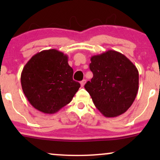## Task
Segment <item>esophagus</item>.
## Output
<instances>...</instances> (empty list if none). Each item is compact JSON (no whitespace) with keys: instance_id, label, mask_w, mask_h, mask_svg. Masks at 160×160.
<instances>
[{"instance_id":"1","label":"esophagus","mask_w":160,"mask_h":160,"mask_svg":"<svg viewBox=\"0 0 160 160\" xmlns=\"http://www.w3.org/2000/svg\"><path fill=\"white\" fill-rule=\"evenodd\" d=\"M86 80H82L81 82H80V85H81V86L82 87H83V86L85 85V83H86Z\"/></svg>"}]
</instances>
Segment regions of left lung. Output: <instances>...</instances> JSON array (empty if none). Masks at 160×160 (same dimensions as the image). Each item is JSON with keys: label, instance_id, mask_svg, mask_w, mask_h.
<instances>
[{"label": "left lung", "instance_id": "left-lung-1", "mask_svg": "<svg viewBox=\"0 0 160 160\" xmlns=\"http://www.w3.org/2000/svg\"><path fill=\"white\" fill-rule=\"evenodd\" d=\"M91 81L84 86L95 106L106 117L122 114L131 107L138 90V71L126 56L108 50L91 57Z\"/></svg>", "mask_w": 160, "mask_h": 160}]
</instances>
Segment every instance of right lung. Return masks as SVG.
<instances>
[{
  "instance_id": "1",
  "label": "right lung",
  "mask_w": 160,
  "mask_h": 160,
  "mask_svg": "<svg viewBox=\"0 0 160 160\" xmlns=\"http://www.w3.org/2000/svg\"><path fill=\"white\" fill-rule=\"evenodd\" d=\"M68 61V56L52 49L38 52L24 66L22 88L35 109L51 114L72 100L80 84L73 80Z\"/></svg>"
}]
</instances>
